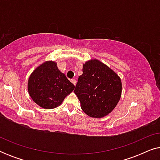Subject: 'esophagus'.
I'll return each mask as SVG.
<instances>
[{"label":"esophagus","mask_w":160,"mask_h":160,"mask_svg":"<svg viewBox=\"0 0 160 160\" xmlns=\"http://www.w3.org/2000/svg\"><path fill=\"white\" fill-rule=\"evenodd\" d=\"M71 82L72 83H73V84L74 85L76 84V80L75 79V78H73V79H71Z\"/></svg>","instance_id":"obj_1"}]
</instances>
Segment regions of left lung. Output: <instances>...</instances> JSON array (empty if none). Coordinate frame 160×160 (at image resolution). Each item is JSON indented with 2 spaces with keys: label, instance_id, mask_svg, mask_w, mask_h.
Returning a JSON list of instances; mask_svg holds the SVG:
<instances>
[{
  "label": "left lung",
  "instance_id": "obj_1",
  "mask_svg": "<svg viewBox=\"0 0 160 160\" xmlns=\"http://www.w3.org/2000/svg\"><path fill=\"white\" fill-rule=\"evenodd\" d=\"M74 92L83 111L92 118L106 117L112 111L122 95L121 78L112 69L96 59L83 64Z\"/></svg>",
  "mask_w": 160,
  "mask_h": 160
}]
</instances>
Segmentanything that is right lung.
<instances>
[{
  "label": "right lung",
  "mask_w": 160,
  "mask_h": 160,
  "mask_svg": "<svg viewBox=\"0 0 160 160\" xmlns=\"http://www.w3.org/2000/svg\"><path fill=\"white\" fill-rule=\"evenodd\" d=\"M75 86L60 71L57 62L46 61L30 74L28 90L32 100L41 108H54L73 91Z\"/></svg>",
  "instance_id": "add662e5"
}]
</instances>
